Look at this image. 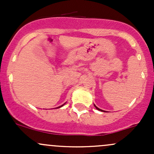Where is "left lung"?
<instances>
[{
	"instance_id": "1",
	"label": "left lung",
	"mask_w": 154,
	"mask_h": 154,
	"mask_svg": "<svg viewBox=\"0 0 154 154\" xmlns=\"http://www.w3.org/2000/svg\"><path fill=\"white\" fill-rule=\"evenodd\" d=\"M94 106H95V108H96V109H97V110H99V111H102V112H104V111H103V110H102V109H100L97 108V106H95V105H94Z\"/></svg>"
}]
</instances>
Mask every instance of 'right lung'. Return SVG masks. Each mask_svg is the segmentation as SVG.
Instances as JSON below:
<instances>
[{"instance_id": "right-lung-1", "label": "right lung", "mask_w": 154, "mask_h": 154, "mask_svg": "<svg viewBox=\"0 0 154 154\" xmlns=\"http://www.w3.org/2000/svg\"><path fill=\"white\" fill-rule=\"evenodd\" d=\"M63 105H64V104H63ZM63 105H62V106H60V107H61V106H63ZM60 107H59V108H60Z\"/></svg>"}]
</instances>
